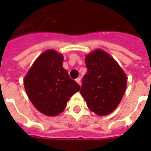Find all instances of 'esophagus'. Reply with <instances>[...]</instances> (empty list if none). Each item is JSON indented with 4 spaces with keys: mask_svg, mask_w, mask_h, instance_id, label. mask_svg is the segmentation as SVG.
<instances>
[{
    "mask_svg": "<svg viewBox=\"0 0 151 151\" xmlns=\"http://www.w3.org/2000/svg\"><path fill=\"white\" fill-rule=\"evenodd\" d=\"M76 82H78L79 85H81V78H78L76 79Z\"/></svg>",
    "mask_w": 151,
    "mask_h": 151,
    "instance_id": "34e87169",
    "label": "esophagus"
}]
</instances>
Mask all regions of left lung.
<instances>
[{"label": "left lung", "instance_id": "1", "mask_svg": "<svg viewBox=\"0 0 151 151\" xmlns=\"http://www.w3.org/2000/svg\"><path fill=\"white\" fill-rule=\"evenodd\" d=\"M87 73L80 93L89 109L99 116L113 111L125 92L127 77L109 54L97 49L86 56Z\"/></svg>", "mask_w": 151, "mask_h": 151}]
</instances>
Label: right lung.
<instances>
[{
  "label": "right lung",
  "mask_w": 151,
  "mask_h": 151,
  "mask_svg": "<svg viewBox=\"0 0 151 151\" xmlns=\"http://www.w3.org/2000/svg\"><path fill=\"white\" fill-rule=\"evenodd\" d=\"M64 57L54 50L42 53L24 78V87L38 111L48 116L61 113L80 86L63 68Z\"/></svg>",
  "instance_id": "1"
}]
</instances>
